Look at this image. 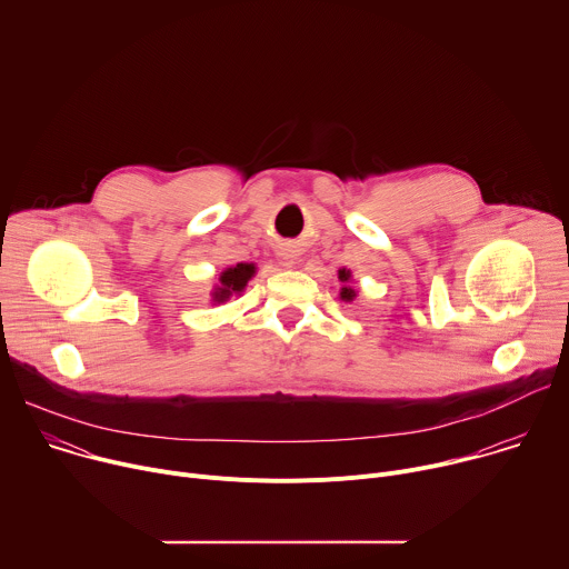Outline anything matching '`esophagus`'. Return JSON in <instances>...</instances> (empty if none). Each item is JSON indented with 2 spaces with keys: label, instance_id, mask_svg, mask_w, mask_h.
<instances>
[{
  "label": "esophagus",
  "instance_id": "34e87169",
  "mask_svg": "<svg viewBox=\"0 0 569 569\" xmlns=\"http://www.w3.org/2000/svg\"><path fill=\"white\" fill-rule=\"evenodd\" d=\"M297 259H299V252H297V248H292V246H283V248L277 252V263H279V268H283V270L295 268V266H297Z\"/></svg>",
  "mask_w": 569,
  "mask_h": 569
}]
</instances>
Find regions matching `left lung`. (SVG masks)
Masks as SVG:
<instances>
[{
    "instance_id": "1",
    "label": "left lung",
    "mask_w": 569,
    "mask_h": 569,
    "mask_svg": "<svg viewBox=\"0 0 569 569\" xmlns=\"http://www.w3.org/2000/svg\"><path fill=\"white\" fill-rule=\"evenodd\" d=\"M338 274H340V281L345 283V288H340V299H342V301H353L358 292L349 286V283H351V270H345V268H342Z\"/></svg>"
}]
</instances>
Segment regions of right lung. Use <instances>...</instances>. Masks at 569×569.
Masks as SVG:
<instances>
[{
  "mask_svg": "<svg viewBox=\"0 0 569 569\" xmlns=\"http://www.w3.org/2000/svg\"><path fill=\"white\" fill-rule=\"evenodd\" d=\"M257 274V266L254 263H236L227 270L220 272L218 277V286L213 288L211 297H213V303H222L227 301L229 297L233 295H240L242 290H246L248 281Z\"/></svg>",
  "mask_w": 569,
  "mask_h": 569,
  "instance_id": "obj_1",
  "label": "right lung"
}]
</instances>
